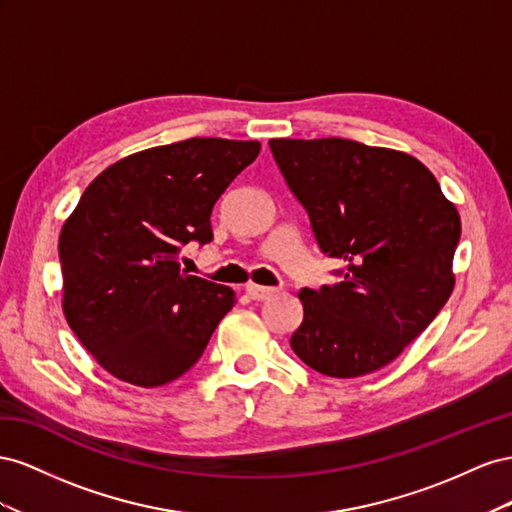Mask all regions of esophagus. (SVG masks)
<instances>
[{
  "instance_id": "34e87169",
  "label": "esophagus",
  "mask_w": 512,
  "mask_h": 512,
  "mask_svg": "<svg viewBox=\"0 0 512 512\" xmlns=\"http://www.w3.org/2000/svg\"><path fill=\"white\" fill-rule=\"evenodd\" d=\"M274 291H276L274 287H264V285H255V283L246 285V294L251 300H268L270 296H274Z\"/></svg>"
}]
</instances>
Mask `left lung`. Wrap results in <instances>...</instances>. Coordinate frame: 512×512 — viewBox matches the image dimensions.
I'll list each match as a JSON object with an SVG mask.
<instances>
[{"label": "left lung", "mask_w": 512, "mask_h": 512, "mask_svg": "<svg viewBox=\"0 0 512 512\" xmlns=\"http://www.w3.org/2000/svg\"><path fill=\"white\" fill-rule=\"evenodd\" d=\"M321 253L341 283L302 289L291 349L317 373L360 377L386 367L425 330L455 287L461 218L414 156L352 139H270Z\"/></svg>", "instance_id": "8db88e82"}]
</instances>
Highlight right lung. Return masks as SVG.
Wrapping results in <instances>:
<instances>
[{
	"label": "right lung",
	"instance_id": "obj_1",
	"mask_svg": "<svg viewBox=\"0 0 512 512\" xmlns=\"http://www.w3.org/2000/svg\"><path fill=\"white\" fill-rule=\"evenodd\" d=\"M259 141L193 137L130 154L85 188L60 233L62 309L102 369L154 388L201 358L236 294L180 268Z\"/></svg>",
	"mask_w": 512,
	"mask_h": 512
}]
</instances>
